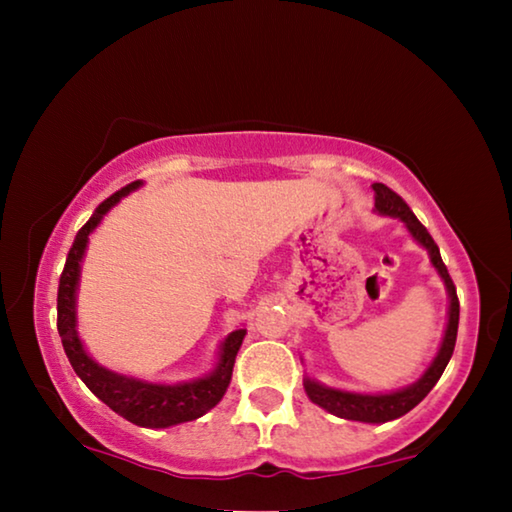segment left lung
Masks as SVG:
<instances>
[{
  "label": "left lung",
  "mask_w": 512,
  "mask_h": 512,
  "mask_svg": "<svg viewBox=\"0 0 512 512\" xmlns=\"http://www.w3.org/2000/svg\"><path fill=\"white\" fill-rule=\"evenodd\" d=\"M375 210L379 214L393 216V219H400L406 230L411 232V237L418 241L422 248H427L429 259L433 268H436L438 275L443 277L447 296H449V311H447V327L443 343H440V350L436 357H433L431 366L424 370V375L415 381V384L400 388V391L393 393H377V395H366V393H350V391H339V388H329L318 384V381L305 377V391L309 400L318 404L320 409L329 411L332 415H339L345 420H357V422H372L381 424L395 418H402L404 413H409L413 406H418L429 391L436 386V381L443 375L449 359L454 354L456 345V332H458V298H456V287L452 277L447 273V266L443 264V257H440V250L436 241L431 239L427 228L418 221V216L411 212V207L402 201V196H397L393 189L386 185L375 183Z\"/></svg>",
  "instance_id": "8db88e82"
}]
</instances>
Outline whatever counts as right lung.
Returning a JSON list of instances; mask_svg holds the SVG:
<instances>
[{
  "instance_id": "right-lung-1",
  "label": "right lung",
  "mask_w": 512,
  "mask_h": 512,
  "mask_svg": "<svg viewBox=\"0 0 512 512\" xmlns=\"http://www.w3.org/2000/svg\"><path fill=\"white\" fill-rule=\"evenodd\" d=\"M137 187H142V180H135V183L126 185L117 194L106 198L94 210L90 221L79 230L72 248H69L67 262L58 284V334L74 372L103 404H108L112 411L119 413L128 422L137 424V427L167 429L173 427V424L201 418V415H205L221 402V397L230 386L232 368H235V359L241 348V341L246 336V329H235V332L225 336V341L221 343L219 361H216V368L210 375L183 381V384H151V381L144 379L119 375V372L99 366L85 352L79 339V329H76V289H79L81 280V262L85 248H88L92 230L101 223L103 216L126 194L135 192Z\"/></svg>"
}]
</instances>
